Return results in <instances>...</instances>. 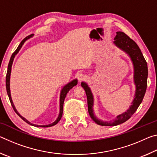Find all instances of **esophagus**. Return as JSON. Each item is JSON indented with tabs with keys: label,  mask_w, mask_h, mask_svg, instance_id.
Listing matches in <instances>:
<instances>
[{
	"label": "esophagus",
	"mask_w": 157,
	"mask_h": 157,
	"mask_svg": "<svg viewBox=\"0 0 157 157\" xmlns=\"http://www.w3.org/2000/svg\"><path fill=\"white\" fill-rule=\"evenodd\" d=\"M77 78L78 79V80L79 82H82V80H84L85 79V75L83 73H79L78 75H77Z\"/></svg>",
	"instance_id": "1"
}]
</instances>
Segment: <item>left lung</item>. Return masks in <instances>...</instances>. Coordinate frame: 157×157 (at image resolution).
Wrapping results in <instances>:
<instances>
[{"instance_id":"left-lung-1","label":"left lung","mask_w":157,"mask_h":157,"mask_svg":"<svg viewBox=\"0 0 157 157\" xmlns=\"http://www.w3.org/2000/svg\"><path fill=\"white\" fill-rule=\"evenodd\" d=\"M113 44L123 51L126 52L132 60L134 66V82L136 86V91L132 105L125 112L117 116L116 118L113 121H102L95 116L94 110V98L91 89L86 82H81L82 86L84 88L86 94L89 115L95 123L102 126L118 125L124 123L131 118L142 102L147 89L148 75L147 62L136 42L130 39L123 32H117Z\"/></svg>"}]
</instances>
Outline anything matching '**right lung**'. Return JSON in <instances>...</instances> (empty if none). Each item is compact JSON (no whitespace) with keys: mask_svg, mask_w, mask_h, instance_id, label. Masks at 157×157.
<instances>
[{"mask_svg":"<svg viewBox=\"0 0 157 157\" xmlns=\"http://www.w3.org/2000/svg\"><path fill=\"white\" fill-rule=\"evenodd\" d=\"M33 36V35H30V36H26L24 39H23V41L21 42L19 46H18V48H17V50H15L14 52L13 53L11 56V58H10V62H9V64H8V67H7V75H6V89H7V95H8V97H9V99L10 102H11V105L12 106L13 109H14V110L16 113H17V115L21 117V118L23 119V121L26 123H28L29 124H30V125H33V126H35V127H52L53 125H55V124L58 123V122H59L61 118H62V113H63V102H64V100H65V98L66 96V94H68V92L70 91V89H71L73 88L74 86H76L77 84H78V79H73L71 82H69L67 84H66L64 86H63V88L62 89V91H61L60 93V97H59V116H58L57 118L55 120V122H53L51 124H46V125H38V124H34L31 123L30 121H28L27 119H25L24 117H23L22 116H21V114L18 112L17 109L15 108V106L14 105V103H13V101L12 99V97H11V93H10V75H11V71H12V63H13V61H14V59L16 55H17V53L19 52V50H21V48H22L23 45L24 44L25 42L28 40V39H30L31 37Z\"/></svg>","mask_w":157,"mask_h":157,"instance_id":"1","label":"right lung"}]
</instances>
